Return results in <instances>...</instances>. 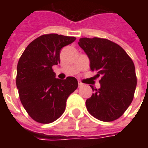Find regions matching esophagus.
<instances>
[{
	"instance_id": "esophagus-1",
	"label": "esophagus",
	"mask_w": 148,
	"mask_h": 148,
	"mask_svg": "<svg viewBox=\"0 0 148 148\" xmlns=\"http://www.w3.org/2000/svg\"><path fill=\"white\" fill-rule=\"evenodd\" d=\"M83 85H84L83 84L81 83V82L80 81H78V87H79V88H81V87H82V86H83Z\"/></svg>"
}]
</instances>
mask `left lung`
Returning a JSON list of instances; mask_svg holds the SVG:
<instances>
[{
  "instance_id": "8db88e82",
  "label": "left lung",
  "mask_w": 148,
  "mask_h": 148,
  "mask_svg": "<svg viewBox=\"0 0 148 148\" xmlns=\"http://www.w3.org/2000/svg\"><path fill=\"white\" fill-rule=\"evenodd\" d=\"M79 46L90 60L92 71L101 76L99 89L92 88V96L86 101L88 112L102 121H113L127 109L137 86L135 67L121 46L107 39L82 38Z\"/></svg>"
}]
</instances>
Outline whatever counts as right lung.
Here are the masks:
<instances>
[{"mask_svg":"<svg viewBox=\"0 0 148 148\" xmlns=\"http://www.w3.org/2000/svg\"><path fill=\"white\" fill-rule=\"evenodd\" d=\"M74 37L45 34L36 38L24 50L17 67L16 84L24 109L35 121L53 122L63 114L70 95L78 86L77 79L56 78L52 67L60 64L63 47Z\"/></svg>","mask_w":148,"mask_h":148,"instance_id":"obj_1","label":"right lung"}]
</instances>
